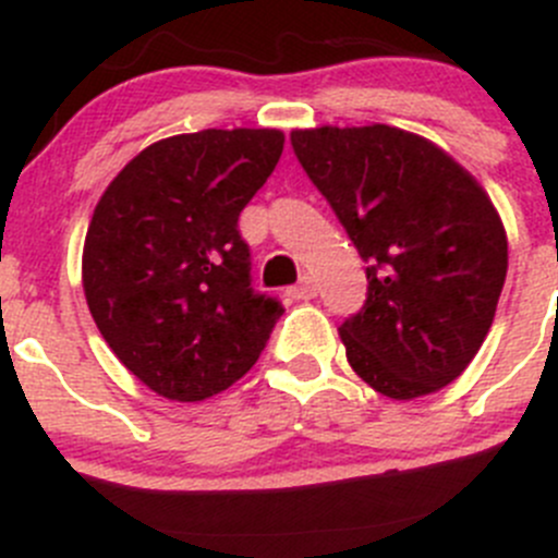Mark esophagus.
Returning a JSON list of instances; mask_svg holds the SVG:
<instances>
[{
  "label": "esophagus",
  "mask_w": 558,
  "mask_h": 558,
  "mask_svg": "<svg viewBox=\"0 0 558 558\" xmlns=\"http://www.w3.org/2000/svg\"><path fill=\"white\" fill-rule=\"evenodd\" d=\"M287 295H290L292 301H312V298L317 295V281L312 277H301V281H298L295 287L287 290Z\"/></svg>",
  "instance_id": "1"
}]
</instances>
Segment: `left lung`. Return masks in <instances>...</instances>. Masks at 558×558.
<instances>
[{"label":"left lung","mask_w":558,"mask_h":558,"mask_svg":"<svg viewBox=\"0 0 558 558\" xmlns=\"http://www.w3.org/2000/svg\"><path fill=\"white\" fill-rule=\"evenodd\" d=\"M290 140L367 263L363 312L338 327L352 371L392 400L444 389L478 354L508 271L489 193L444 147L395 125Z\"/></svg>","instance_id":"1"}]
</instances>
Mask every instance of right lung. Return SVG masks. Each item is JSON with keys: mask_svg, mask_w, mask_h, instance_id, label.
<instances>
[{"mask_svg": "<svg viewBox=\"0 0 558 558\" xmlns=\"http://www.w3.org/2000/svg\"><path fill=\"white\" fill-rule=\"evenodd\" d=\"M279 129L153 142L96 204L83 246L90 317L155 395L201 403L260 357L284 308L250 287L239 215L277 169Z\"/></svg>", "mask_w": 558, "mask_h": 558, "instance_id": "right-lung-1", "label": "right lung"}]
</instances>
